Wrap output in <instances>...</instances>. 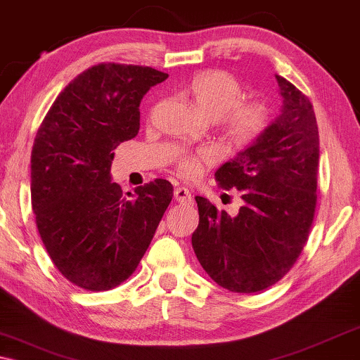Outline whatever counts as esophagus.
<instances>
[{"label":"esophagus","mask_w":360,"mask_h":360,"mask_svg":"<svg viewBox=\"0 0 360 360\" xmlns=\"http://www.w3.org/2000/svg\"><path fill=\"white\" fill-rule=\"evenodd\" d=\"M174 196H175V200L179 201V203L190 205L191 201H193V198H191L190 190H188V188H184V186H179V188H175Z\"/></svg>","instance_id":"esophagus-1"}]
</instances>
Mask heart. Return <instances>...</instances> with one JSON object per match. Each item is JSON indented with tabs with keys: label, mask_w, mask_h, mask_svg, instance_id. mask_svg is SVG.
Here are the masks:
<instances>
[{
	"label": "heart",
	"mask_w": 360,
	"mask_h": 360,
	"mask_svg": "<svg viewBox=\"0 0 360 360\" xmlns=\"http://www.w3.org/2000/svg\"><path fill=\"white\" fill-rule=\"evenodd\" d=\"M188 95L196 110L208 120H221L223 139L231 149L240 150L252 144L267 129L269 105L262 100H244L245 91L236 77L223 70H206L191 78ZM214 160L210 150L184 155L176 160V172L193 179Z\"/></svg>",
	"instance_id": "obj_1"
}]
</instances>
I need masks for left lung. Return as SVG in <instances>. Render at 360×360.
<instances>
[{
    "label": "left lung",
    "mask_w": 360,
    "mask_h": 360,
    "mask_svg": "<svg viewBox=\"0 0 360 360\" xmlns=\"http://www.w3.org/2000/svg\"><path fill=\"white\" fill-rule=\"evenodd\" d=\"M282 111L257 141L216 170L224 190L238 188V216L203 196L191 244L205 272L234 293L272 287L302 254L316 210L319 134L309 98L277 75Z\"/></svg>",
    "instance_id": "1"
}]
</instances>
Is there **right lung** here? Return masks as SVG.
<instances>
[{
	"label": "right lung",
	"instance_id": "obj_1",
	"mask_svg": "<svg viewBox=\"0 0 360 360\" xmlns=\"http://www.w3.org/2000/svg\"><path fill=\"white\" fill-rule=\"evenodd\" d=\"M169 77L152 67L98 63L68 83L47 111L31 154V200L58 272L88 292L129 278L174 196L155 179L122 195L112 150L139 132L142 96Z\"/></svg>",
	"mask_w": 360,
	"mask_h": 360
}]
</instances>
